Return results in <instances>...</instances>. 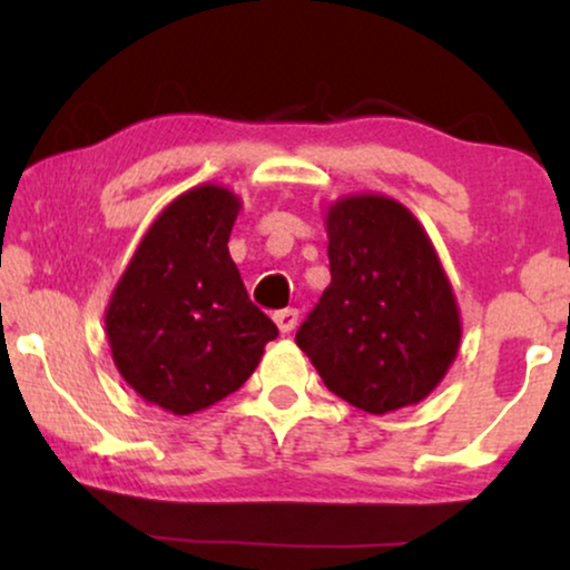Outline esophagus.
<instances>
[{"label": "esophagus", "instance_id": "esophagus-1", "mask_svg": "<svg viewBox=\"0 0 570 570\" xmlns=\"http://www.w3.org/2000/svg\"><path fill=\"white\" fill-rule=\"evenodd\" d=\"M275 324H277V330L283 332V334H287V332H293L295 330V324H298V311L295 308H283V311H277L275 316Z\"/></svg>", "mask_w": 570, "mask_h": 570}]
</instances>
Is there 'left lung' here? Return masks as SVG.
<instances>
[{
    "mask_svg": "<svg viewBox=\"0 0 570 570\" xmlns=\"http://www.w3.org/2000/svg\"><path fill=\"white\" fill-rule=\"evenodd\" d=\"M332 283L295 342L330 392L371 415L417 404L454 363L462 322L439 254L396 199L357 194L326 213Z\"/></svg>",
    "mask_w": 570,
    "mask_h": 570,
    "instance_id": "8db88e82",
    "label": "left lung"
}]
</instances>
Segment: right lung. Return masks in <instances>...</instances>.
<instances>
[{"label": "right lung", "instance_id": "1", "mask_svg": "<svg viewBox=\"0 0 570 570\" xmlns=\"http://www.w3.org/2000/svg\"><path fill=\"white\" fill-rule=\"evenodd\" d=\"M240 202L215 184L176 197L139 240L106 311L124 381L145 402L191 415L244 386L277 337L228 254Z\"/></svg>", "mask_w": 570, "mask_h": 570}]
</instances>
